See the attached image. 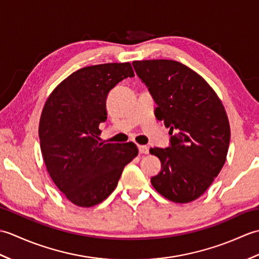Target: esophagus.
Here are the masks:
<instances>
[{"mask_svg":"<svg viewBox=\"0 0 259 259\" xmlns=\"http://www.w3.org/2000/svg\"><path fill=\"white\" fill-rule=\"evenodd\" d=\"M138 149L141 155H147V153H149V148L147 146H138Z\"/></svg>","mask_w":259,"mask_h":259,"instance_id":"34e87169","label":"esophagus"}]
</instances>
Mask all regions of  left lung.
Masks as SVG:
<instances>
[{
    "instance_id": "left-lung-1",
    "label": "left lung",
    "mask_w": 259,
    "mask_h": 259,
    "mask_svg": "<svg viewBox=\"0 0 259 259\" xmlns=\"http://www.w3.org/2000/svg\"><path fill=\"white\" fill-rule=\"evenodd\" d=\"M157 103L155 115L169 128L170 146L151 148L161 170L151 178L159 194L174 202L199 198L226 161L230 126L223 102L206 80L174 60L134 61Z\"/></svg>"
}]
</instances>
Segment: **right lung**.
I'll use <instances>...</instances> for the list:
<instances>
[{"label":"right lung","mask_w":259,"mask_h":259,"mask_svg":"<svg viewBox=\"0 0 259 259\" xmlns=\"http://www.w3.org/2000/svg\"><path fill=\"white\" fill-rule=\"evenodd\" d=\"M135 76L129 62L82 68L64 79L47 99L38 137L53 183L79 207L102 202L115 189L122 170L138 155L134 142H100L109 91Z\"/></svg>","instance_id":"add662e5"}]
</instances>
